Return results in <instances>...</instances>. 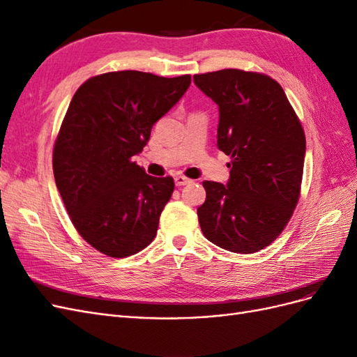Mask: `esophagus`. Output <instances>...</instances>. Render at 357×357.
<instances>
[{"label": "esophagus", "instance_id": "34e87169", "mask_svg": "<svg viewBox=\"0 0 357 357\" xmlns=\"http://www.w3.org/2000/svg\"><path fill=\"white\" fill-rule=\"evenodd\" d=\"M174 181H176V186H185V185H188V183H190V180L185 176H176Z\"/></svg>", "mask_w": 357, "mask_h": 357}]
</instances>
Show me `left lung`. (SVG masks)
Masks as SVG:
<instances>
[{"mask_svg":"<svg viewBox=\"0 0 357 357\" xmlns=\"http://www.w3.org/2000/svg\"><path fill=\"white\" fill-rule=\"evenodd\" d=\"M193 82L219 105L218 147L232 159L226 185L202 183V234L225 250L256 253L282 234L298 204L304 129L282 86L265 74L228 68Z\"/></svg>","mask_w":357,"mask_h":357,"instance_id":"1","label":"left lung"}]
</instances>
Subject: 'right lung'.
Here are the masks:
<instances>
[{"mask_svg":"<svg viewBox=\"0 0 357 357\" xmlns=\"http://www.w3.org/2000/svg\"><path fill=\"white\" fill-rule=\"evenodd\" d=\"M190 86V75L114 71L74 93L53 147V174L75 229L93 248L126 257L153 241L172 177H152L132 156Z\"/></svg>","mask_w":357,"mask_h":357,"instance_id":"right-lung-1","label":"right lung"}]
</instances>
